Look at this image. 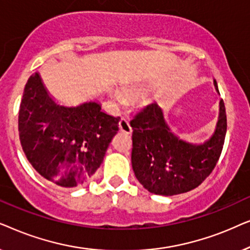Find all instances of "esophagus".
I'll use <instances>...</instances> for the list:
<instances>
[{"label": "esophagus", "instance_id": "esophagus-1", "mask_svg": "<svg viewBox=\"0 0 250 250\" xmlns=\"http://www.w3.org/2000/svg\"><path fill=\"white\" fill-rule=\"evenodd\" d=\"M119 129H121L122 132L126 133V134H131L132 133V127L131 125H129L128 121L126 118H122L121 121H119Z\"/></svg>", "mask_w": 250, "mask_h": 250}]
</instances>
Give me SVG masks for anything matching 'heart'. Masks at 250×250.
Returning a JSON list of instances; mask_svg holds the SVG:
<instances>
[{"label":"heart","mask_w":250,"mask_h":250,"mask_svg":"<svg viewBox=\"0 0 250 250\" xmlns=\"http://www.w3.org/2000/svg\"><path fill=\"white\" fill-rule=\"evenodd\" d=\"M116 99H117V100H121V95H119V94H116Z\"/></svg>","instance_id":"heart-1"}]
</instances>
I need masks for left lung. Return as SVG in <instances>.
Segmentation results:
<instances>
[{"instance_id":"obj_1","label":"left lung","mask_w":250,"mask_h":250,"mask_svg":"<svg viewBox=\"0 0 250 250\" xmlns=\"http://www.w3.org/2000/svg\"><path fill=\"white\" fill-rule=\"evenodd\" d=\"M214 84L218 92L216 81ZM129 124L133 128L132 166L136 179L149 192L174 196L196 189L213 172L227 134V112L221 100L216 131L199 146L174 135L157 104L143 108Z\"/></svg>"}]
</instances>
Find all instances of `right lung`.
I'll return each mask as SVG.
<instances>
[{
  "label": "right lung",
  "instance_id": "add662e5",
  "mask_svg": "<svg viewBox=\"0 0 250 250\" xmlns=\"http://www.w3.org/2000/svg\"><path fill=\"white\" fill-rule=\"evenodd\" d=\"M121 117L97 102L63 107L54 102L40 75L28 78L19 109L22 150L35 170L57 186L73 188L93 175L118 132Z\"/></svg>",
  "mask_w": 250,
  "mask_h": 250
}]
</instances>
